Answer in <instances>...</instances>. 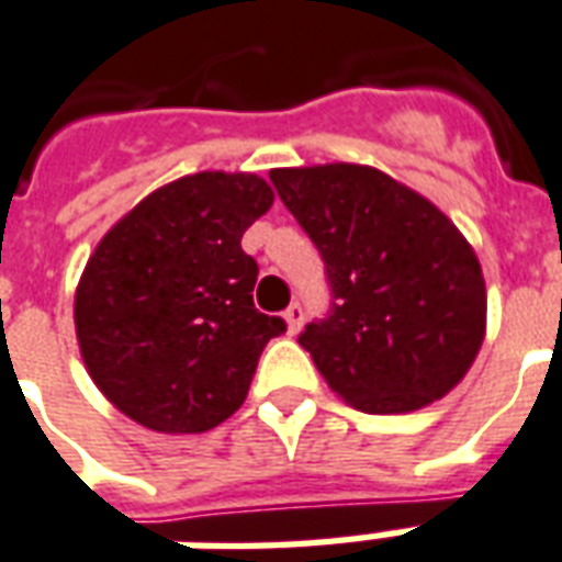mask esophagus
<instances>
[{"label":"esophagus","instance_id":"esophagus-1","mask_svg":"<svg viewBox=\"0 0 562 562\" xmlns=\"http://www.w3.org/2000/svg\"><path fill=\"white\" fill-rule=\"evenodd\" d=\"M282 318H285V327H289V334H297L303 324V306L301 303H292L285 313H282Z\"/></svg>","mask_w":562,"mask_h":562}]
</instances>
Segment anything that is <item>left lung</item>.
<instances>
[{"label":"left lung","instance_id":"1","mask_svg":"<svg viewBox=\"0 0 562 562\" xmlns=\"http://www.w3.org/2000/svg\"><path fill=\"white\" fill-rule=\"evenodd\" d=\"M330 282V313L297 342L334 393L366 414L443 398L480 355L485 280L452 220L381 169H270Z\"/></svg>","mask_w":562,"mask_h":562}]
</instances>
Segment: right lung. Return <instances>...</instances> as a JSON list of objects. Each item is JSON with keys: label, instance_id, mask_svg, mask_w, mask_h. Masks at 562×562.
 <instances>
[{"label": "right lung", "instance_id": "right-lung-1", "mask_svg": "<svg viewBox=\"0 0 562 562\" xmlns=\"http://www.w3.org/2000/svg\"><path fill=\"white\" fill-rule=\"evenodd\" d=\"M270 205L252 172H196L145 196L91 252L74 297L82 363L145 429L220 426L244 405L265 345L285 334L252 306L259 265L240 249Z\"/></svg>", "mask_w": 562, "mask_h": 562}]
</instances>
